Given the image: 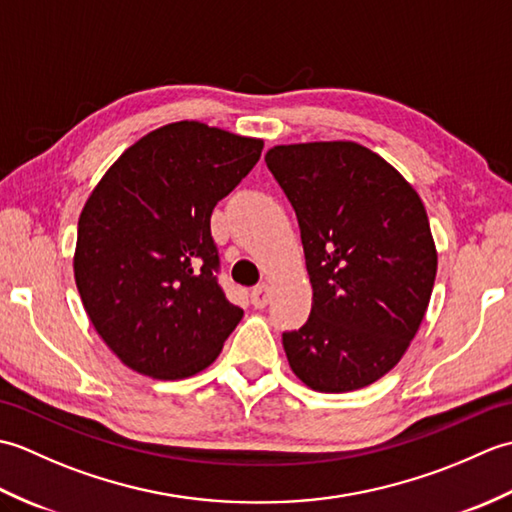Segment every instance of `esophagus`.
<instances>
[{
    "label": "esophagus",
    "mask_w": 512,
    "mask_h": 512,
    "mask_svg": "<svg viewBox=\"0 0 512 512\" xmlns=\"http://www.w3.org/2000/svg\"><path fill=\"white\" fill-rule=\"evenodd\" d=\"M250 301H253L255 308H266L270 301V286L268 284H259L253 290H250Z\"/></svg>",
    "instance_id": "esophagus-1"
}]
</instances>
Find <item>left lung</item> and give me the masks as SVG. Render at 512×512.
Listing matches in <instances>:
<instances>
[{
    "instance_id": "obj_1",
    "label": "left lung",
    "mask_w": 512,
    "mask_h": 512,
    "mask_svg": "<svg viewBox=\"0 0 512 512\" xmlns=\"http://www.w3.org/2000/svg\"><path fill=\"white\" fill-rule=\"evenodd\" d=\"M266 165L295 209L312 310L281 334L308 387L341 394L385 376L427 312L438 255L411 184L356 143L281 145Z\"/></svg>"
}]
</instances>
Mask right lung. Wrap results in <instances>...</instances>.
I'll return each mask as SVG.
<instances>
[{
  "label": "right lung",
  "mask_w": 512,
  "mask_h": 512,
  "mask_svg": "<svg viewBox=\"0 0 512 512\" xmlns=\"http://www.w3.org/2000/svg\"><path fill=\"white\" fill-rule=\"evenodd\" d=\"M264 143L182 121L140 138L79 217L74 279L107 347L136 372L178 380L209 367L244 310L220 286L211 213Z\"/></svg>",
  "instance_id": "add662e5"
}]
</instances>
